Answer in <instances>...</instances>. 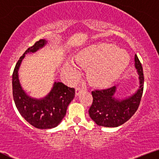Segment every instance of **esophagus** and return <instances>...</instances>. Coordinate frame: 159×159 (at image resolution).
Returning a JSON list of instances; mask_svg holds the SVG:
<instances>
[{"instance_id":"esophagus-1","label":"esophagus","mask_w":159,"mask_h":159,"mask_svg":"<svg viewBox=\"0 0 159 159\" xmlns=\"http://www.w3.org/2000/svg\"><path fill=\"white\" fill-rule=\"evenodd\" d=\"M83 91H84V90H83L81 88H76V89H75V96H79V94L81 93V92H83Z\"/></svg>"}]
</instances>
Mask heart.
Listing matches in <instances>:
<instances>
[{"instance_id":"1","label":"heart","mask_w":159,"mask_h":159,"mask_svg":"<svg viewBox=\"0 0 159 159\" xmlns=\"http://www.w3.org/2000/svg\"><path fill=\"white\" fill-rule=\"evenodd\" d=\"M77 61L85 67L91 68L90 81L94 86H107L125 71L130 62L126 52L111 43H98L86 47L79 52ZM65 70L70 77L77 75L78 68L73 61L66 63Z\"/></svg>"}]
</instances>
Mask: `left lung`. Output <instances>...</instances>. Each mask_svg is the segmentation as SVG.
Masks as SVG:
<instances>
[{"mask_svg": "<svg viewBox=\"0 0 159 159\" xmlns=\"http://www.w3.org/2000/svg\"><path fill=\"white\" fill-rule=\"evenodd\" d=\"M134 66L139 74V87L134 93L125 98H116L117 86L92 91L93 103L89 113L97 125L104 127H117L131 118L140 103L143 91V68L138 56L135 54Z\"/></svg>", "mask_w": 159, "mask_h": 159, "instance_id": "left-lung-1", "label": "left lung"}]
</instances>
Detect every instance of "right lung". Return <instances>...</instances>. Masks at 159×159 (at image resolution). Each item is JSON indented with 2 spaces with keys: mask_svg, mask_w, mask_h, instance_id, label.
I'll return each mask as SVG.
<instances>
[{
  "mask_svg": "<svg viewBox=\"0 0 159 159\" xmlns=\"http://www.w3.org/2000/svg\"><path fill=\"white\" fill-rule=\"evenodd\" d=\"M47 43L46 40L41 39L28 48L19 58L12 75L13 96L16 108L28 123L40 129H53L60 124L75 96V89L61 82H54L49 93L41 98L30 96L21 86L18 70L25 54L35 53Z\"/></svg>",
  "mask_w": 159,
  "mask_h": 159,
  "instance_id": "add662e5",
  "label": "right lung"
}]
</instances>
